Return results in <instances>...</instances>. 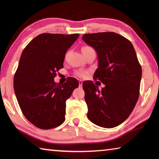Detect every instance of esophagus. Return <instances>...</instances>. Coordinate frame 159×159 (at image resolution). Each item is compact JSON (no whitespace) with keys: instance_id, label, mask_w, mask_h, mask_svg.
<instances>
[{"instance_id":"1","label":"esophagus","mask_w":159,"mask_h":159,"mask_svg":"<svg viewBox=\"0 0 159 159\" xmlns=\"http://www.w3.org/2000/svg\"><path fill=\"white\" fill-rule=\"evenodd\" d=\"M79 84H80V88H82V80H79Z\"/></svg>"}]
</instances>
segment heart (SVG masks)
Instances as JSON below:
<instances>
[{
    "label": "heart",
    "mask_w": 159,
    "mask_h": 159,
    "mask_svg": "<svg viewBox=\"0 0 159 159\" xmlns=\"http://www.w3.org/2000/svg\"><path fill=\"white\" fill-rule=\"evenodd\" d=\"M82 48H90V47L85 46V47ZM76 74H77V75L78 76V77H80L82 78V77H84V76L86 75L87 71H83V70H80V71H77V73H76Z\"/></svg>",
    "instance_id": "1"
}]
</instances>
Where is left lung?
I'll use <instances>...</instances> for the list:
<instances>
[{
	"mask_svg": "<svg viewBox=\"0 0 159 159\" xmlns=\"http://www.w3.org/2000/svg\"><path fill=\"white\" fill-rule=\"evenodd\" d=\"M82 40L96 51L94 77L105 84L99 90L92 81L82 84L88 118L99 127H115L129 117L138 100L142 68L136 52L129 40L115 32L84 34Z\"/></svg>",
	"mask_w": 159,
	"mask_h": 159,
	"instance_id": "left-lung-1",
	"label": "left lung"
}]
</instances>
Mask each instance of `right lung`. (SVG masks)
Listing matches in <instances>:
<instances>
[{
    "instance_id": "1",
    "label": "right lung",
    "mask_w": 159,
    "mask_h": 159,
    "mask_svg": "<svg viewBox=\"0 0 159 159\" xmlns=\"http://www.w3.org/2000/svg\"><path fill=\"white\" fill-rule=\"evenodd\" d=\"M79 34L43 33L30 42L21 53L14 88L23 114L37 127L48 129L64 121L66 101L79 82L70 77L61 85L56 72L64 67L67 49Z\"/></svg>"
}]
</instances>
